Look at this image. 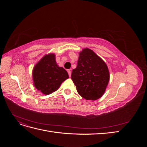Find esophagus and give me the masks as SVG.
<instances>
[{
  "label": "esophagus",
  "instance_id": "obj_1",
  "mask_svg": "<svg viewBox=\"0 0 147 147\" xmlns=\"http://www.w3.org/2000/svg\"><path fill=\"white\" fill-rule=\"evenodd\" d=\"M67 72H68V74H69V77H70V76H71V73H72V72H71V70H70V69L67 70Z\"/></svg>",
  "mask_w": 147,
  "mask_h": 147
}]
</instances>
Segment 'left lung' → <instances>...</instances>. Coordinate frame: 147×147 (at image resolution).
Instances as JSON below:
<instances>
[{"mask_svg": "<svg viewBox=\"0 0 147 147\" xmlns=\"http://www.w3.org/2000/svg\"><path fill=\"white\" fill-rule=\"evenodd\" d=\"M71 78L80 95L86 100H95L104 94L110 74L105 62L92 50L84 48L79 53Z\"/></svg>", "mask_w": 147, "mask_h": 147, "instance_id": "8db88e82", "label": "left lung"}]
</instances>
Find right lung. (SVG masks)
I'll return each instance as SVG.
<instances>
[{"label":"right lung","instance_id":"add662e5","mask_svg":"<svg viewBox=\"0 0 147 147\" xmlns=\"http://www.w3.org/2000/svg\"><path fill=\"white\" fill-rule=\"evenodd\" d=\"M34 84L37 90L48 95L56 91L69 78L67 71L57 65L55 55H46L35 64L32 71Z\"/></svg>","mask_w":147,"mask_h":147}]
</instances>
